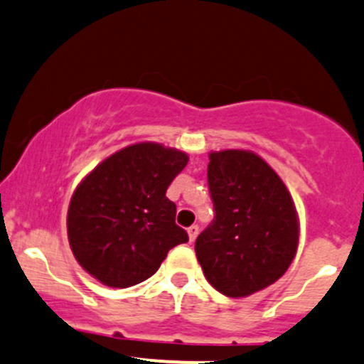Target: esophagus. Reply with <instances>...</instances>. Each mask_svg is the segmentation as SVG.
Segmentation results:
<instances>
[{
  "label": "esophagus",
  "instance_id": "34e87169",
  "mask_svg": "<svg viewBox=\"0 0 364 364\" xmlns=\"http://www.w3.org/2000/svg\"><path fill=\"white\" fill-rule=\"evenodd\" d=\"M198 235V225H192V227L188 228V237H190V242H193L195 239H197Z\"/></svg>",
  "mask_w": 364,
  "mask_h": 364
}]
</instances>
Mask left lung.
Listing matches in <instances>:
<instances>
[{
  "instance_id": "obj_1",
  "label": "left lung",
  "mask_w": 364,
  "mask_h": 364,
  "mask_svg": "<svg viewBox=\"0 0 364 364\" xmlns=\"http://www.w3.org/2000/svg\"><path fill=\"white\" fill-rule=\"evenodd\" d=\"M208 185L214 220L195 240L197 259L213 288L250 296L277 281L298 247V218L282 179L252 151L209 155Z\"/></svg>"
}]
</instances>
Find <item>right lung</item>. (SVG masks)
Instances as JSON below:
<instances>
[{
    "mask_svg": "<svg viewBox=\"0 0 364 364\" xmlns=\"http://www.w3.org/2000/svg\"><path fill=\"white\" fill-rule=\"evenodd\" d=\"M188 155L137 143L99 164L73 193L68 237L75 258L99 282L129 288L159 270L167 252L188 242L166 197Z\"/></svg>",
    "mask_w": 364,
    "mask_h": 364,
    "instance_id": "1",
    "label": "right lung"
}]
</instances>
